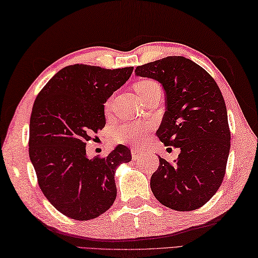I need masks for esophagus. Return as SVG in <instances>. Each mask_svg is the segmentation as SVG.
<instances>
[{"label": "esophagus", "mask_w": 258, "mask_h": 258, "mask_svg": "<svg viewBox=\"0 0 258 258\" xmlns=\"http://www.w3.org/2000/svg\"><path fill=\"white\" fill-rule=\"evenodd\" d=\"M131 155H133V159L136 160V159H138V158H140L141 156H143V152H141L138 149L134 148V149H131Z\"/></svg>", "instance_id": "34e87169"}]
</instances>
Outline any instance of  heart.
<instances>
[{"mask_svg":"<svg viewBox=\"0 0 258 258\" xmlns=\"http://www.w3.org/2000/svg\"><path fill=\"white\" fill-rule=\"evenodd\" d=\"M135 88L139 98L143 99L148 96L152 90H155L156 88H159V86L158 83L152 80H143L137 82ZM107 107H109V102L107 103ZM150 125L147 123H122L115 128L113 139L118 144H138L141 138L148 133Z\"/></svg>","mask_w":258,"mask_h":258,"instance_id":"heart-1","label":"heart"}]
</instances>
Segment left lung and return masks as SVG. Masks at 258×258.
Instances as JSON below:
<instances>
[{"label":"left lung","mask_w":258,"mask_h":258,"mask_svg":"<svg viewBox=\"0 0 258 258\" xmlns=\"http://www.w3.org/2000/svg\"><path fill=\"white\" fill-rule=\"evenodd\" d=\"M135 72L161 83L166 112L157 136L165 146L180 149L172 164L159 157L150 179L152 192L179 212L204 206L222 185L230 149L227 109L217 83L185 56H167Z\"/></svg>","instance_id":"1"}]
</instances>
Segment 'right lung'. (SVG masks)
Returning a JSON list of instances; mask_svg holds the SVG:
<instances>
[{"mask_svg": "<svg viewBox=\"0 0 258 258\" xmlns=\"http://www.w3.org/2000/svg\"><path fill=\"white\" fill-rule=\"evenodd\" d=\"M133 70L68 66L35 99L30 119V159L46 199L72 219L100 216L117 196L115 169L131 160L129 148L119 145L104 158L90 159L86 146L106 124L103 103Z\"/></svg>", "mask_w": 258, "mask_h": 258, "instance_id": "obj_1", "label": "right lung"}]
</instances>
